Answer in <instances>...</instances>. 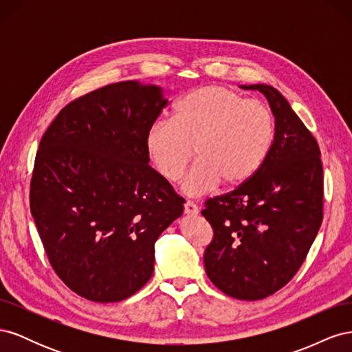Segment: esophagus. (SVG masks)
<instances>
[{
	"instance_id": "esophagus-1",
	"label": "esophagus",
	"mask_w": 352,
	"mask_h": 352,
	"mask_svg": "<svg viewBox=\"0 0 352 352\" xmlns=\"http://www.w3.org/2000/svg\"><path fill=\"white\" fill-rule=\"evenodd\" d=\"M185 212L188 216H195L199 212V207L195 204L194 201H186L185 202Z\"/></svg>"
}]
</instances>
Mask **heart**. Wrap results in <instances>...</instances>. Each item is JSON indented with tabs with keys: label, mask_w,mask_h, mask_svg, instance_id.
I'll return each mask as SVG.
<instances>
[{
	"label": "heart",
	"mask_w": 352,
	"mask_h": 352,
	"mask_svg": "<svg viewBox=\"0 0 352 352\" xmlns=\"http://www.w3.org/2000/svg\"><path fill=\"white\" fill-rule=\"evenodd\" d=\"M276 123L267 105L247 100L226 87H204L186 94L172 120L151 126L146 151L168 182H176L194 158L185 177L188 195L217 188L242 186L260 172L274 144Z\"/></svg>",
	"instance_id": "b5f03b06"
}]
</instances>
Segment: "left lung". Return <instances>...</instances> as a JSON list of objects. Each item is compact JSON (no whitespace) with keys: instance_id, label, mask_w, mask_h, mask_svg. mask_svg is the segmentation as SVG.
<instances>
[{"instance_id":"1","label":"left lung","mask_w":352,"mask_h":352,"mask_svg":"<svg viewBox=\"0 0 352 352\" xmlns=\"http://www.w3.org/2000/svg\"><path fill=\"white\" fill-rule=\"evenodd\" d=\"M242 88L267 98L274 144L250 182L204 202L212 228L204 264L221 292L257 301L282 289L311 248L323 220V166L316 138L278 89Z\"/></svg>"}]
</instances>
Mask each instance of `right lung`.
I'll list each match as a JSON object with an SVG mask.
<instances>
[{
  "instance_id": "right-lung-1",
  "label": "right lung",
  "mask_w": 352,
  "mask_h": 352,
  "mask_svg": "<svg viewBox=\"0 0 352 352\" xmlns=\"http://www.w3.org/2000/svg\"><path fill=\"white\" fill-rule=\"evenodd\" d=\"M167 101L117 82L70 101L39 142L30 212L51 267L94 302L126 300L150 280L155 241L185 199L148 164L146 135Z\"/></svg>"
}]
</instances>
